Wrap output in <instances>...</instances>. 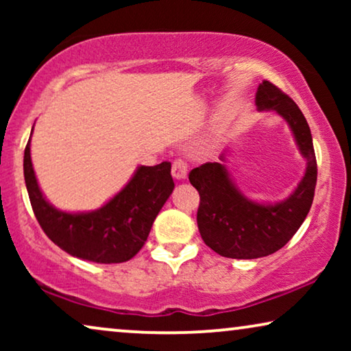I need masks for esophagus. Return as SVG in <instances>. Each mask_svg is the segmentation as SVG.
I'll return each instance as SVG.
<instances>
[{
  "label": "esophagus",
  "mask_w": 351,
  "mask_h": 351,
  "mask_svg": "<svg viewBox=\"0 0 351 351\" xmlns=\"http://www.w3.org/2000/svg\"><path fill=\"white\" fill-rule=\"evenodd\" d=\"M172 176L177 180H185L189 176V165L184 160H176L172 165Z\"/></svg>",
  "instance_id": "esophagus-1"
}]
</instances>
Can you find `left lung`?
<instances>
[{"label":"left lung","instance_id":"obj_1","mask_svg":"<svg viewBox=\"0 0 351 351\" xmlns=\"http://www.w3.org/2000/svg\"><path fill=\"white\" fill-rule=\"evenodd\" d=\"M256 105L275 112L289 124L306 167L295 190L280 203H257L241 193L232 180L227 152L220 161L191 169L190 184L199 193L196 214L203 241L228 258H258L280 251L294 237L308 214L316 186V156L308 123L294 100L270 81L258 84Z\"/></svg>","mask_w":351,"mask_h":351}]
</instances>
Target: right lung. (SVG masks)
<instances>
[{"label":"right lung","mask_w":351,"mask_h":351,"mask_svg":"<svg viewBox=\"0 0 351 351\" xmlns=\"http://www.w3.org/2000/svg\"><path fill=\"white\" fill-rule=\"evenodd\" d=\"M23 177L33 213L47 238L70 256L95 263H121L136 256L174 190L171 162L138 166L124 189L102 208L65 213L54 208L38 185L30 141L23 155Z\"/></svg>","instance_id":"1"}]
</instances>
